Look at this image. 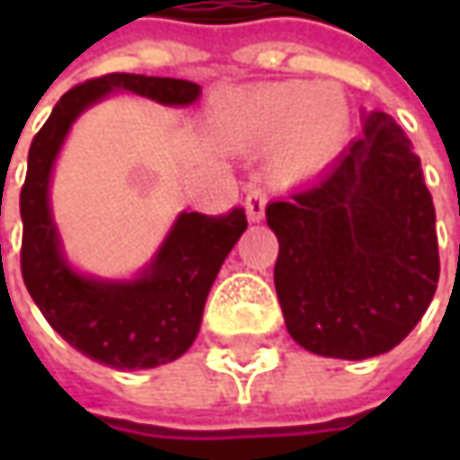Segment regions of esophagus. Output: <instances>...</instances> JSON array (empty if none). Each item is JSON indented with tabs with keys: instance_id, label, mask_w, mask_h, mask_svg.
Returning <instances> with one entry per match:
<instances>
[{
	"instance_id": "1",
	"label": "esophagus",
	"mask_w": 460,
	"mask_h": 460,
	"mask_svg": "<svg viewBox=\"0 0 460 460\" xmlns=\"http://www.w3.org/2000/svg\"><path fill=\"white\" fill-rule=\"evenodd\" d=\"M245 212H248V220L251 222H261L263 220V212H266V194L256 189V186H251L248 191H245Z\"/></svg>"
}]
</instances>
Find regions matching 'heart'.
<instances>
[{
  "label": "heart",
  "mask_w": 460,
  "mask_h": 460,
  "mask_svg": "<svg viewBox=\"0 0 460 460\" xmlns=\"http://www.w3.org/2000/svg\"><path fill=\"white\" fill-rule=\"evenodd\" d=\"M225 133L245 143H274L271 173L281 184L317 173L343 146L348 104L335 86L266 84L235 99L220 117Z\"/></svg>",
  "instance_id": "heart-1"
}]
</instances>
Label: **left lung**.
Returning <instances> with one entry per match:
<instances>
[{
  "instance_id": "obj_1",
  "label": "left lung",
  "mask_w": 460,
  "mask_h": 460,
  "mask_svg": "<svg viewBox=\"0 0 460 460\" xmlns=\"http://www.w3.org/2000/svg\"><path fill=\"white\" fill-rule=\"evenodd\" d=\"M279 238L274 284L287 330L309 353L345 361L399 345L440 276L433 197L410 137L386 112L307 189L266 207Z\"/></svg>"
}]
</instances>
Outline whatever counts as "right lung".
<instances>
[{
  "label": "right lung",
  "mask_w": 460,
  "mask_h": 460,
  "mask_svg": "<svg viewBox=\"0 0 460 460\" xmlns=\"http://www.w3.org/2000/svg\"><path fill=\"white\" fill-rule=\"evenodd\" d=\"M128 92L166 107L202 97L194 81L107 74L66 92L27 153L22 215V279L32 302L68 345L112 368H155L191 348L207 294L233 245L245 233V212L209 217L181 212L151 263L133 279H99L76 271L63 253L50 212V176L71 125L107 94Z\"/></svg>",
  "instance_id": "right-lung-1"
}]
</instances>
